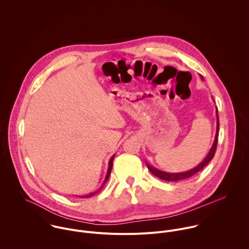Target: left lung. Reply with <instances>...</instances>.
<instances>
[{
	"mask_svg": "<svg viewBox=\"0 0 249 249\" xmlns=\"http://www.w3.org/2000/svg\"><path fill=\"white\" fill-rule=\"evenodd\" d=\"M201 79H203V76H200ZM215 115H216V130H215V136H214V140H213V144L209 150V152L207 153V155L205 156V158L195 168H193L192 170L186 171V172H182V173H167V172H163L160 171L156 168H154L153 166H150L148 163L145 162L147 169L149 170V172L154 175L156 178H160L162 180H166V181H179V180H184L187 178L193 177L194 175H196V173H198L199 171H201L212 159H213L214 152H215V148H216V143H217V135H218V127H219V123H218V115H217V108L215 107Z\"/></svg>",
	"mask_w": 249,
	"mask_h": 249,
	"instance_id": "8db88e82",
	"label": "left lung"
}]
</instances>
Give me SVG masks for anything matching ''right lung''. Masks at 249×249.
Here are the masks:
<instances>
[{
  "label": "right lung",
  "instance_id": "obj_1",
  "mask_svg": "<svg viewBox=\"0 0 249 249\" xmlns=\"http://www.w3.org/2000/svg\"><path fill=\"white\" fill-rule=\"evenodd\" d=\"M114 157H115V154L110 158V160H109V163H108V169H107V176H106V178H105V180H104V182H103V184H102V186L97 190V191H95V192H93V193H90V194H88V195H85V196H80L79 197H83V198H88V197H91V196H93L94 195H96V194H98L103 188H104V186L106 185V183H107V180H108V178H109V176H110V173H111V170H112V165H113V159H114Z\"/></svg>",
  "mask_w": 249,
  "mask_h": 249
}]
</instances>
